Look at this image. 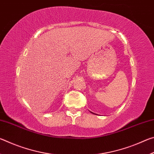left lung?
<instances>
[{
	"instance_id": "left-lung-1",
	"label": "left lung",
	"mask_w": 154,
	"mask_h": 154,
	"mask_svg": "<svg viewBox=\"0 0 154 154\" xmlns=\"http://www.w3.org/2000/svg\"><path fill=\"white\" fill-rule=\"evenodd\" d=\"M91 113H92V112H91ZM93 113V114H94V113Z\"/></svg>"
}]
</instances>
